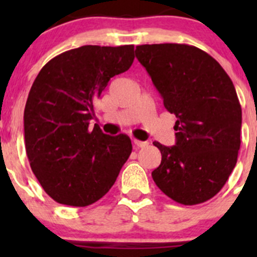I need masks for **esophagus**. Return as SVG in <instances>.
<instances>
[{"instance_id": "34e87169", "label": "esophagus", "mask_w": 257, "mask_h": 257, "mask_svg": "<svg viewBox=\"0 0 257 257\" xmlns=\"http://www.w3.org/2000/svg\"><path fill=\"white\" fill-rule=\"evenodd\" d=\"M134 144H136L138 148L148 147V142H142V141H138V139H134Z\"/></svg>"}]
</instances>
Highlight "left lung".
<instances>
[{"label": "left lung", "mask_w": 257, "mask_h": 257, "mask_svg": "<svg viewBox=\"0 0 257 257\" xmlns=\"http://www.w3.org/2000/svg\"><path fill=\"white\" fill-rule=\"evenodd\" d=\"M136 56L164 107L178 119L175 145L153 143L162 153L153 180L179 204L208 201L221 190L237 162L241 105L232 80L216 59L194 46L142 45Z\"/></svg>", "instance_id": "8db88e82"}]
</instances>
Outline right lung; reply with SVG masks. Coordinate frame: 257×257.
I'll return each instance as SVG.
<instances>
[{"instance_id": "obj_1", "label": "right lung", "mask_w": 257, "mask_h": 257, "mask_svg": "<svg viewBox=\"0 0 257 257\" xmlns=\"http://www.w3.org/2000/svg\"><path fill=\"white\" fill-rule=\"evenodd\" d=\"M134 46H82L52 58L36 77L25 107L31 169L54 201L88 206L105 195L132 153L131 138L89 129L93 105L110 78L128 71Z\"/></svg>"}]
</instances>
